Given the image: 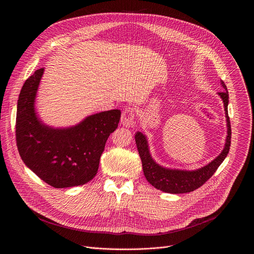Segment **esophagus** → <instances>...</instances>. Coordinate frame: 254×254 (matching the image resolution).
I'll return each instance as SVG.
<instances>
[{
    "label": "esophagus",
    "instance_id": "obj_1",
    "mask_svg": "<svg viewBox=\"0 0 254 254\" xmlns=\"http://www.w3.org/2000/svg\"><path fill=\"white\" fill-rule=\"evenodd\" d=\"M121 123L126 127H130L134 125V112L131 107H126L121 119Z\"/></svg>",
    "mask_w": 254,
    "mask_h": 254
}]
</instances>
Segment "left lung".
I'll list each match as a JSON object with an SVG mask.
<instances>
[{"instance_id": "8db88e82", "label": "left lung", "mask_w": 254, "mask_h": 254, "mask_svg": "<svg viewBox=\"0 0 254 254\" xmlns=\"http://www.w3.org/2000/svg\"><path fill=\"white\" fill-rule=\"evenodd\" d=\"M220 83L223 86L224 91L218 92V95L221 97L224 104L225 118L227 123V135L222 152L206 166L196 170H180L163 167L153 159L150 152L147 135L142 131L135 132L134 138L142 164L143 175L148 180V182L158 190L172 194L192 192L201 187L207 180H209V178L212 177V175L227 157L231 142V127L228 118L229 95L225 83L222 80Z\"/></svg>"}]
</instances>
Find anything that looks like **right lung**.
Returning <instances> with one entry per match:
<instances>
[{"instance_id":"right-lung-1","label":"right lung","mask_w":254,"mask_h":254,"mask_svg":"<svg viewBox=\"0 0 254 254\" xmlns=\"http://www.w3.org/2000/svg\"><path fill=\"white\" fill-rule=\"evenodd\" d=\"M44 68L24 83L17 104L16 139L24 164L54 188L80 186L97 173L105 142L116 130L121 111L86 117L79 124L53 127L43 123L35 102Z\"/></svg>"}]
</instances>
